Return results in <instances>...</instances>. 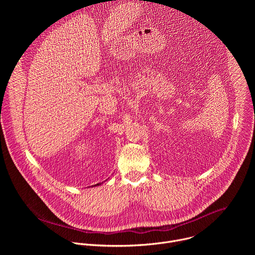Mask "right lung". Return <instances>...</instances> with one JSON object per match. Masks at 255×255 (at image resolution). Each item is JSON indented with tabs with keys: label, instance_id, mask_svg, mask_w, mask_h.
I'll list each match as a JSON object with an SVG mask.
<instances>
[{
	"label": "right lung",
	"instance_id": "add662e5",
	"mask_svg": "<svg viewBox=\"0 0 255 255\" xmlns=\"http://www.w3.org/2000/svg\"><path fill=\"white\" fill-rule=\"evenodd\" d=\"M99 185H100V184H98V185H95V186H99Z\"/></svg>",
	"mask_w": 255,
	"mask_h": 255
}]
</instances>
